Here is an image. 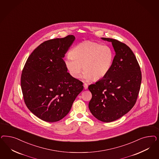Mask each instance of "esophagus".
<instances>
[{
    "instance_id": "obj_1",
    "label": "esophagus",
    "mask_w": 159,
    "mask_h": 159,
    "mask_svg": "<svg viewBox=\"0 0 159 159\" xmlns=\"http://www.w3.org/2000/svg\"><path fill=\"white\" fill-rule=\"evenodd\" d=\"M84 88L85 89H87L88 88V84L87 83H84Z\"/></svg>"
}]
</instances>
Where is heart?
<instances>
[{"mask_svg":"<svg viewBox=\"0 0 159 159\" xmlns=\"http://www.w3.org/2000/svg\"><path fill=\"white\" fill-rule=\"evenodd\" d=\"M64 60L70 75L74 78L82 77L87 80L101 79L110 71L114 60V52L108 45L86 41L74 47Z\"/></svg>","mask_w":159,"mask_h":159,"instance_id":"1","label":"heart"}]
</instances>
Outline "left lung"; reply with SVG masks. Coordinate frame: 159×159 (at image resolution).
Masks as SVG:
<instances>
[{"mask_svg":"<svg viewBox=\"0 0 159 159\" xmlns=\"http://www.w3.org/2000/svg\"><path fill=\"white\" fill-rule=\"evenodd\" d=\"M112 43L116 55L107 75L88 87L92 93L89 109L103 122L121 118L136 102L142 81V73L133 51L117 40L101 38Z\"/></svg>","mask_w":159,"mask_h":159,"instance_id":"obj_1","label":"left lung"}]
</instances>
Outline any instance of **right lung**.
Wrapping results in <instances>:
<instances>
[{
    "instance_id": "obj_1",
    "label": "right lung",
    "mask_w": 159,
    "mask_h": 159,
    "mask_svg": "<svg viewBox=\"0 0 159 159\" xmlns=\"http://www.w3.org/2000/svg\"><path fill=\"white\" fill-rule=\"evenodd\" d=\"M73 35L44 41L29 57L21 75L27 108L37 117L55 122L70 112L83 83L67 72L63 58L75 40Z\"/></svg>"
}]
</instances>
